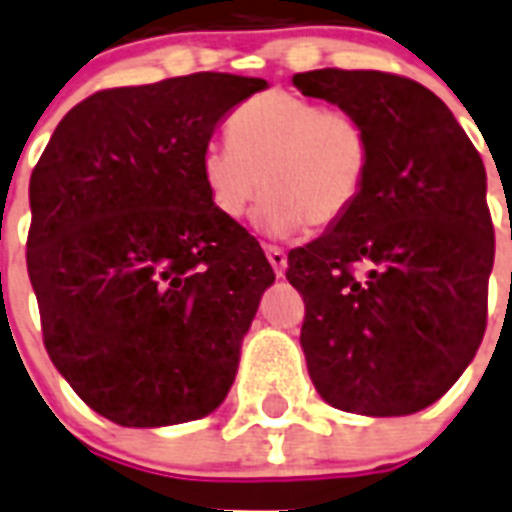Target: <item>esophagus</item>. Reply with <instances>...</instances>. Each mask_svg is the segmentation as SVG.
<instances>
[{"label":"esophagus","instance_id":"obj_1","mask_svg":"<svg viewBox=\"0 0 512 512\" xmlns=\"http://www.w3.org/2000/svg\"><path fill=\"white\" fill-rule=\"evenodd\" d=\"M265 255H268V263L273 265V270H276V276H284V270H286L284 249L276 247V244H265Z\"/></svg>","mask_w":512,"mask_h":512}]
</instances>
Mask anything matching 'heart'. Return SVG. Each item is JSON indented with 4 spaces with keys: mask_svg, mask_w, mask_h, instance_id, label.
I'll use <instances>...</instances> for the list:
<instances>
[{
    "mask_svg": "<svg viewBox=\"0 0 512 512\" xmlns=\"http://www.w3.org/2000/svg\"><path fill=\"white\" fill-rule=\"evenodd\" d=\"M228 144H210L199 162L210 205L242 220L263 184L260 226L289 234L331 228L357 205L371 176V134L360 115L289 91L247 99L226 123Z\"/></svg>",
    "mask_w": 512,
    "mask_h": 512,
    "instance_id": "obj_1",
    "label": "heart"
}]
</instances>
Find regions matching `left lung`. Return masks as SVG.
Masks as SVG:
<instances>
[{
	"instance_id": "8db88e82",
	"label": "left lung",
	"mask_w": 512,
	"mask_h": 512,
	"mask_svg": "<svg viewBox=\"0 0 512 512\" xmlns=\"http://www.w3.org/2000/svg\"><path fill=\"white\" fill-rule=\"evenodd\" d=\"M294 86L360 115L373 149L357 205L289 252L286 278L305 299L307 371L339 410L418 413L484 339L494 263L484 162L418 81L323 68L297 73Z\"/></svg>"
}]
</instances>
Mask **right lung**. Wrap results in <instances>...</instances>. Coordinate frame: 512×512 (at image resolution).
I'll return each instance as SVG.
<instances>
[{"mask_svg": "<svg viewBox=\"0 0 512 512\" xmlns=\"http://www.w3.org/2000/svg\"><path fill=\"white\" fill-rule=\"evenodd\" d=\"M263 78L191 73L78 102L31 173L28 276L54 368L120 426L226 400L273 268L210 205L199 162Z\"/></svg>", "mask_w": 512, "mask_h": 512, "instance_id": "1", "label": "right lung"}]
</instances>
